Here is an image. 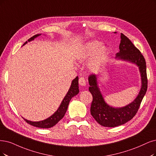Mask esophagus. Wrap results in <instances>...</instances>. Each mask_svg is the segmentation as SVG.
<instances>
[{
  "label": "esophagus",
  "mask_w": 156,
  "mask_h": 156,
  "mask_svg": "<svg viewBox=\"0 0 156 156\" xmlns=\"http://www.w3.org/2000/svg\"><path fill=\"white\" fill-rule=\"evenodd\" d=\"M79 84L80 85H82V86H85V85H86V82H85V78H83V77H81V78H79Z\"/></svg>",
  "instance_id": "esophagus-1"
}]
</instances>
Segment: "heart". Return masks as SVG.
Returning <instances> with one entry per match:
<instances>
[{"instance_id": "heart-1", "label": "heart", "mask_w": 156, "mask_h": 156, "mask_svg": "<svg viewBox=\"0 0 156 156\" xmlns=\"http://www.w3.org/2000/svg\"><path fill=\"white\" fill-rule=\"evenodd\" d=\"M89 62L90 69H94L98 67L105 60L107 55V49L105 47H101V43L98 41H90L85 43L79 49L76 55V59L83 62L93 56Z\"/></svg>"}]
</instances>
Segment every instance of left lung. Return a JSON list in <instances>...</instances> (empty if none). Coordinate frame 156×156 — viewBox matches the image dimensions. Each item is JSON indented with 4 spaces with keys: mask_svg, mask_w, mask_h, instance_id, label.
<instances>
[{
    "mask_svg": "<svg viewBox=\"0 0 156 156\" xmlns=\"http://www.w3.org/2000/svg\"><path fill=\"white\" fill-rule=\"evenodd\" d=\"M116 33V32H114ZM119 51L116 55V58L133 63L139 67L141 77V87L136 99L127 105L115 108L108 105L105 101L98 85L96 74L89 76V88L93 95L90 106V114L100 125L107 127H115L128 122L136 114L144 96L147 90L148 80L147 66L145 58L130 40L121 33Z\"/></svg>",
    "mask_w": 156,
    "mask_h": 156,
    "instance_id": "8db88e82",
    "label": "left lung"
}]
</instances>
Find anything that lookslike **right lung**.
I'll use <instances>...</instances> for the list:
<instances>
[{
	"label": "right lung",
	"mask_w": 156,
	"mask_h": 156,
	"mask_svg": "<svg viewBox=\"0 0 156 156\" xmlns=\"http://www.w3.org/2000/svg\"><path fill=\"white\" fill-rule=\"evenodd\" d=\"M41 34H37L30 38L28 40V42H30L33 40L34 38H37V37L40 36ZM27 42L26 41L23 45L27 44ZM79 93V89H78V77L76 76L75 78L71 83V85L70 88H69L67 94L64 97V98L63 99L61 104L58 108L57 109V111L51 116L48 118L45 119L42 121H40V122H31V121H29L26 119H24L26 122L31 125H33L34 126H36V127L38 128H42V129H48L51 128L52 126H55L58 122H59L60 119L63 118L64 116V115L67 111V109L69 105V103L70 102V100L73 97L76 96Z\"/></svg>",
	"instance_id": "obj_1"
}]
</instances>
